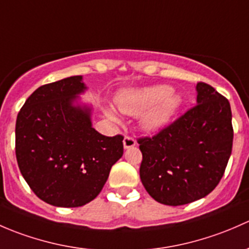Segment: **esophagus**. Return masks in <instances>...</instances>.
I'll return each instance as SVG.
<instances>
[{
    "label": "esophagus",
    "instance_id": "1",
    "mask_svg": "<svg viewBox=\"0 0 249 249\" xmlns=\"http://www.w3.org/2000/svg\"><path fill=\"white\" fill-rule=\"evenodd\" d=\"M135 145H137V140H135L133 137L125 135L124 139V148H130V147H133V146H135Z\"/></svg>",
    "mask_w": 249,
    "mask_h": 249
}]
</instances>
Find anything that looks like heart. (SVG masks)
I'll return each mask as SVG.
<instances>
[{
	"mask_svg": "<svg viewBox=\"0 0 249 249\" xmlns=\"http://www.w3.org/2000/svg\"><path fill=\"white\" fill-rule=\"evenodd\" d=\"M171 92V87L166 85L147 87L138 92L120 96L117 106L121 111L132 115L142 114L150 110L142 117V124L145 129L156 130L163 127L180 107V97ZM107 115L110 119L115 120L114 114L110 112Z\"/></svg>",
	"mask_w": 249,
	"mask_h": 249,
	"instance_id": "b5f03b06",
	"label": "heart"
}]
</instances>
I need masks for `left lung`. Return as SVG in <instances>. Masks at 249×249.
I'll list each match as a JSON object with an SVG mask.
<instances>
[{
    "label": "left lung",
    "mask_w": 249,
    "mask_h": 249,
    "mask_svg": "<svg viewBox=\"0 0 249 249\" xmlns=\"http://www.w3.org/2000/svg\"><path fill=\"white\" fill-rule=\"evenodd\" d=\"M196 91L198 104L152 137L138 139L143 187L156 201L169 206L189 204L211 193L231 155L229 101L201 81Z\"/></svg>",
    "instance_id": "8db88e82"
}]
</instances>
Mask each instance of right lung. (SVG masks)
<instances>
[{
	"label": "right lung",
	"mask_w": 249,
	"mask_h": 249,
	"mask_svg": "<svg viewBox=\"0 0 249 249\" xmlns=\"http://www.w3.org/2000/svg\"><path fill=\"white\" fill-rule=\"evenodd\" d=\"M85 86L71 76L38 87L15 124L18 165L33 193L58 207H79L103 189L124 155V135L92 128L89 111L71 106Z\"/></svg>",
	"instance_id": "1"
}]
</instances>
